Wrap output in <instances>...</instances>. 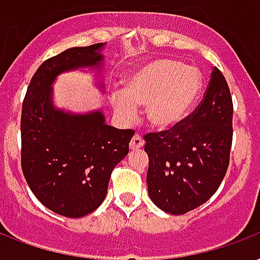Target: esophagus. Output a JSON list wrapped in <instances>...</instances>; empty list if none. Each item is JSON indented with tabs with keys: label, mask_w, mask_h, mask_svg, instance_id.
Returning a JSON list of instances; mask_svg holds the SVG:
<instances>
[{
	"label": "esophagus",
	"mask_w": 260,
	"mask_h": 260,
	"mask_svg": "<svg viewBox=\"0 0 260 260\" xmlns=\"http://www.w3.org/2000/svg\"><path fill=\"white\" fill-rule=\"evenodd\" d=\"M144 144L145 141L142 140L140 136H137L136 134V136L132 138V141H130V149H132V150H134V149H140L144 146Z\"/></svg>",
	"instance_id": "34e87169"
}]
</instances>
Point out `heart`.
<instances>
[{
    "instance_id": "heart-1",
    "label": "heart",
    "mask_w": 260,
    "mask_h": 260,
    "mask_svg": "<svg viewBox=\"0 0 260 260\" xmlns=\"http://www.w3.org/2000/svg\"><path fill=\"white\" fill-rule=\"evenodd\" d=\"M203 89V77L195 68L171 58H156L138 65L124 77L123 94L114 93V111L123 119L136 115L145 106L148 123L171 128L187 119Z\"/></svg>"
}]
</instances>
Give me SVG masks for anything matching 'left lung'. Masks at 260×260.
<instances>
[{
  "instance_id": "8db88e82",
  "label": "left lung",
  "mask_w": 260,
  "mask_h": 260,
  "mask_svg": "<svg viewBox=\"0 0 260 260\" xmlns=\"http://www.w3.org/2000/svg\"><path fill=\"white\" fill-rule=\"evenodd\" d=\"M206 94L186 120L145 136L148 192L171 214H184L210 198L229 166L233 104L226 80L213 68Z\"/></svg>"
}]
</instances>
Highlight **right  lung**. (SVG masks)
Returning a JSON list of instances; mask_svg holds the SVG:
<instances>
[{"label":"right lung","mask_w":260,"mask_h":260,"mask_svg":"<svg viewBox=\"0 0 260 260\" xmlns=\"http://www.w3.org/2000/svg\"><path fill=\"white\" fill-rule=\"evenodd\" d=\"M104 43L72 47L44 61L34 74L21 111V168L35 197L51 212L80 218L106 198L112 170L128 153L134 132L106 123L102 110L86 114L54 106L59 74L100 69ZM98 86L103 90V82Z\"/></svg>","instance_id":"obj_1"}]
</instances>
